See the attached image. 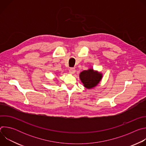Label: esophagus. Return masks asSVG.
Listing matches in <instances>:
<instances>
[{"mask_svg":"<svg viewBox=\"0 0 146 146\" xmlns=\"http://www.w3.org/2000/svg\"><path fill=\"white\" fill-rule=\"evenodd\" d=\"M76 72V70L74 68H70L69 69V73L71 74H74Z\"/></svg>","mask_w":146,"mask_h":146,"instance_id":"1","label":"esophagus"}]
</instances>
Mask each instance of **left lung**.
Returning a JSON list of instances; mask_svg holds the SVG:
<instances>
[{"label": "left lung", "instance_id": "left-lung-1", "mask_svg": "<svg viewBox=\"0 0 146 146\" xmlns=\"http://www.w3.org/2000/svg\"><path fill=\"white\" fill-rule=\"evenodd\" d=\"M80 79L83 86L88 90H91L96 87L102 79L103 74L93 68L83 70L79 74Z\"/></svg>", "mask_w": 146, "mask_h": 146}]
</instances>
